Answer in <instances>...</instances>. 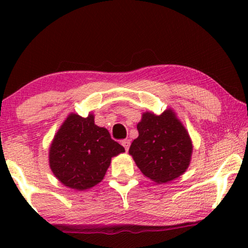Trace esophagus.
Listing matches in <instances>:
<instances>
[{
    "label": "esophagus",
    "mask_w": 248,
    "mask_h": 248,
    "mask_svg": "<svg viewBox=\"0 0 248 248\" xmlns=\"http://www.w3.org/2000/svg\"><path fill=\"white\" fill-rule=\"evenodd\" d=\"M130 144H131L130 140H123V141H122V145H123L126 151L128 150V149H130Z\"/></svg>",
    "instance_id": "obj_1"
}]
</instances>
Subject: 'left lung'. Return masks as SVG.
<instances>
[{
    "label": "left lung",
    "mask_w": 248,
    "mask_h": 248,
    "mask_svg": "<svg viewBox=\"0 0 248 248\" xmlns=\"http://www.w3.org/2000/svg\"><path fill=\"white\" fill-rule=\"evenodd\" d=\"M137 127L139 137L128 152L145 177L161 184L184 174L191 161L193 145L174 111L167 109L161 115L147 111Z\"/></svg>",
    "instance_id": "8db88e82"
}]
</instances>
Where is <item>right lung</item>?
I'll use <instances>...</instances> for the list:
<instances>
[{"instance_id":"right-lung-1","label":"right lung","mask_w":248,"mask_h":248,"mask_svg":"<svg viewBox=\"0 0 248 248\" xmlns=\"http://www.w3.org/2000/svg\"><path fill=\"white\" fill-rule=\"evenodd\" d=\"M125 152L94 117L71 114L54 137L49 148L53 174L67 187L83 191L103 181L111 158Z\"/></svg>"}]
</instances>
